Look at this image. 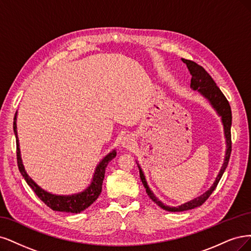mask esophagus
<instances>
[{"mask_svg": "<svg viewBox=\"0 0 251 251\" xmlns=\"http://www.w3.org/2000/svg\"><path fill=\"white\" fill-rule=\"evenodd\" d=\"M134 143V135L133 134H127L123 137L122 140V146L125 148H130Z\"/></svg>", "mask_w": 251, "mask_h": 251, "instance_id": "esophagus-1", "label": "esophagus"}]
</instances>
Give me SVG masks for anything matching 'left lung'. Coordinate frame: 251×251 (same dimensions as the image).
<instances>
[{
	"instance_id": "8db88e82",
	"label": "left lung",
	"mask_w": 251,
	"mask_h": 251,
	"mask_svg": "<svg viewBox=\"0 0 251 251\" xmlns=\"http://www.w3.org/2000/svg\"><path fill=\"white\" fill-rule=\"evenodd\" d=\"M181 60L187 64V67L190 71V74L192 75V79H191V87L193 88L194 91L199 92L202 96L204 97L208 100V102L211 103L212 106L215 108V110L218 112V115L221 117L222 123H223V127H224V135L226 139V152H225V158H224V163L221 167V170L219 174H218L217 178L215 180V182L213 183V185L211 187V189L207 190L203 195H201L200 197H197L195 199H193L187 203L181 204L177 207H171L165 205L163 202L159 201L153 192L149 189L146 178H145V175L142 171L141 167L139 166V170H140V177L141 180L144 184L145 189H146V193L148 194V196L150 197V199L152 201H154L155 203L160 206L165 211L168 212H183V211H188V209H192L195 208L197 206H200L201 204H203L205 200H207V198L211 196V194L214 192V190L216 189L218 182L220 181L221 177L225 171L226 167L228 165L229 161V157H230V153H231V134H230V127H231V109H230V105L227 101V99L225 98V96L223 95V93L220 91V88L217 86L216 82L214 81V79L211 77V75L202 68L199 64H197L196 62H194L192 60H188V59H183L181 58Z\"/></svg>"
}]
</instances>
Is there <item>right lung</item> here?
Masks as SVG:
<instances>
[{
    "instance_id": "right-lung-1",
    "label": "right lung",
    "mask_w": 251,
    "mask_h": 251,
    "mask_svg": "<svg viewBox=\"0 0 251 251\" xmlns=\"http://www.w3.org/2000/svg\"><path fill=\"white\" fill-rule=\"evenodd\" d=\"M17 115L18 111L15 112V116L13 119V131L15 134V139H17V158H18V166L21 174L25 178L26 182L29 184V187L34 191L37 197L42 200L47 206L52 208L53 211L56 212H64V213H72V214H78L80 212L84 211L91 204L97 200L99 197L102 191V183L105 175V169H106L109 161L115 158L117 155L116 150H112L110 153L105 156L99 165L97 166L96 171L93 177V180L91 184L81 193L74 194V195H54L49 192L43 190L40 187L30 178V176L25 171L23 161L21 158V151H20V144H19V137L17 131Z\"/></svg>"
}]
</instances>
